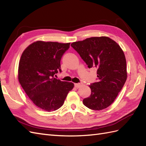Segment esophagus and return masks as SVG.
<instances>
[{
  "mask_svg": "<svg viewBox=\"0 0 146 146\" xmlns=\"http://www.w3.org/2000/svg\"><path fill=\"white\" fill-rule=\"evenodd\" d=\"M80 85H81V84H74V86H75V87L77 88H79L80 86Z\"/></svg>",
  "mask_w": 146,
  "mask_h": 146,
  "instance_id": "1",
  "label": "esophagus"
}]
</instances>
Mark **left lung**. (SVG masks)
<instances>
[{"label": "left lung", "mask_w": 146, "mask_h": 146, "mask_svg": "<svg viewBox=\"0 0 146 146\" xmlns=\"http://www.w3.org/2000/svg\"><path fill=\"white\" fill-rule=\"evenodd\" d=\"M70 45L88 68H97L98 81L90 84L91 94L83 100V103L95 111L107 108L115 100L127 78L123 50L108 37H90Z\"/></svg>", "instance_id": "left-lung-1"}]
</instances>
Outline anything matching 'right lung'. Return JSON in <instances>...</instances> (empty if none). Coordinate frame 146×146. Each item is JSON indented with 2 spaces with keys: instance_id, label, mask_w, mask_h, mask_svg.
<instances>
[{
  "instance_id": "add662e5",
  "label": "right lung",
  "mask_w": 146,
  "mask_h": 146,
  "mask_svg": "<svg viewBox=\"0 0 146 146\" xmlns=\"http://www.w3.org/2000/svg\"><path fill=\"white\" fill-rule=\"evenodd\" d=\"M69 45L70 43L37 41L27 46L21 56L18 80L33 103L46 111L60 108L74 88L73 83L54 77L61 72L60 61Z\"/></svg>"
}]
</instances>
